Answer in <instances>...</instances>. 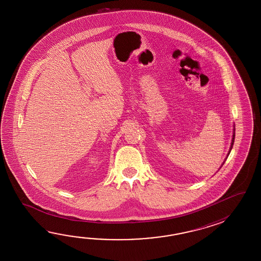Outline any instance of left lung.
Returning <instances> with one entry per match:
<instances>
[{
  "label": "left lung",
  "mask_w": 261,
  "mask_h": 261,
  "mask_svg": "<svg viewBox=\"0 0 261 261\" xmlns=\"http://www.w3.org/2000/svg\"><path fill=\"white\" fill-rule=\"evenodd\" d=\"M234 139H235V126L233 125V135H232V140H231V144H230V147H229V150H228V153H227V158H226V160L227 159V156H228V155H229V153H230V151H231V149H232L233 147V144H234ZM226 160L224 161V162L222 163L221 166H220V168L219 169H221V167L223 166V164L225 163V161H226ZM218 169V170H219Z\"/></svg>",
  "instance_id": "obj_1"
}]
</instances>
